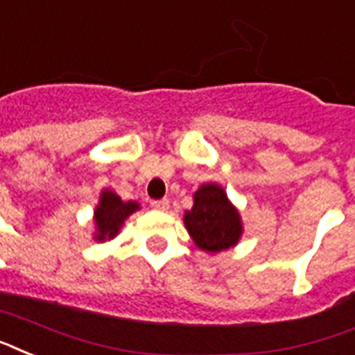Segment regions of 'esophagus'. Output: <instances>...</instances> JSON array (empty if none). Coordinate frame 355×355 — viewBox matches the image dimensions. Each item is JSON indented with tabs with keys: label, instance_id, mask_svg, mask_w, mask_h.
<instances>
[{
	"label": "esophagus",
	"instance_id": "34e87169",
	"mask_svg": "<svg viewBox=\"0 0 355 355\" xmlns=\"http://www.w3.org/2000/svg\"><path fill=\"white\" fill-rule=\"evenodd\" d=\"M150 207H153L154 210H162V212H166L167 208H169V201H167V199H159V201L150 202Z\"/></svg>",
	"mask_w": 355,
	"mask_h": 355
}]
</instances>
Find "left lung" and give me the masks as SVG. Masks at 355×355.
Here are the masks:
<instances>
[{
	"label": "left lung",
	"instance_id": "left-lung-1",
	"mask_svg": "<svg viewBox=\"0 0 355 355\" xmlns=\"http://www.w3.org/2000/svg\"><path fill=\"white\" fill-rule=\"evenodd\" d=\"M184 225L197 248L207 253L236 245L243 232L240 214L218 184H202L193 193V207L184 212Z\"/></svg>",
	"mask_w": 355,
	"mask_h": 355
}]
</instances>
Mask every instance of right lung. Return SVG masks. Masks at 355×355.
I'll list each match as a JSON object with an SVG mask.
<instances>
[{"instance_id": "1", "label": "right lung", "mask_w": 355, "mask_h": 355, "mask_svg": "<svg viewBox=\"0 0 355 355\" xmlns=\"http://www.w3.org/2000/svg\"><path fill=\"white\" fill-rule=\"evenodd\" d=\"M135 210H139L137 202H124L115 191L104 189L100 193L98 207L94 210V225H96L94 240L105 242V240H112V238L117 236L126 218H128L130 214H134Z\"/></svg>"}]
</instances>
